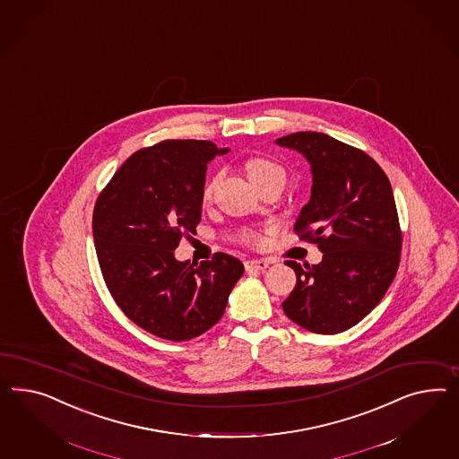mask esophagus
Masks as SVG:
<instances>
[{
	"mask_svg": "<svg viewBox=\"0 0 459 459\" xmlns=\"http://www.w3.org/2000/svg\"><path fill=\"white\" fill-rule=\"evenodd\" d=\"M246 271H265L269 267V261L264 259H250V261L244 262Z\"/></svg>",
	"mask_w": 459,
	"mask_h": 459,
	"instance_id": "obj_1",
	"label": "esophagus"
}]
</instances>
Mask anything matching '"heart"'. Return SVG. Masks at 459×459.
Masks as SVG:
<instances>
[{
  "mask_svg": "<svg viewBox=\"0 0 459 459\" xmlns=\"http://www.w3.org/2000/svg\"><path fill=\"white\" fill-rule=\"evenodd\" d=\"M246 170H247L248 178L252 180L254 186L265 178H271L273 175H284V169L281 165H277L275 161L267 160V159H250L246 163ZM217 180H219V177H213L211 182H207V186L204 188V197H211L213 188L217 186ZM237 240L246 246H259L262 237L252 229H244L237 234Z\"/></svg>",
  "mask_w": 459,
  "mask_h": 459,
  "instance_id": "obj_1",
  "label": "heart"
}]
</instances>
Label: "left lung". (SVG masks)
<instances>
[{"instance_id":"obj_1","label":"left lung","mask_w":459,"mask_h":459,"mask_svg":"<svg viewBox=\"0 0 459 459\" xmlns=\"http://www.w3.org/2000/svg\"><path fill=\"white\" fill-rule=\"evenodd\" d=\"M310 163L312 195L294 225L323 252L317 265L287 261L298 284L282 302L287 317L316 334L351 329L396 277L403 232L385 170L366 152L319 132L275 140Z\"/></svg>"}]
</instances>
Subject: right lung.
Here are the masks:
<instances>
[{"label":"right lung","instance_id":"obj_1","mask_svg":"<svg viewBox=\"0 0 459 459\" xmlns=\"http://www.w3.org/2000/svg\"><path fill=\"white\" fill-rule=\"evenodd\" d=\"M227 149L209 140H163L130 155L100 192L93 238L100 271L125 316L150 334L188 341L219 323L244 273L217 252L211 261H175L182 237L202 217L207 163Z\"/></svg>","mask_w":459,"mask_h":459}]
</instances>
